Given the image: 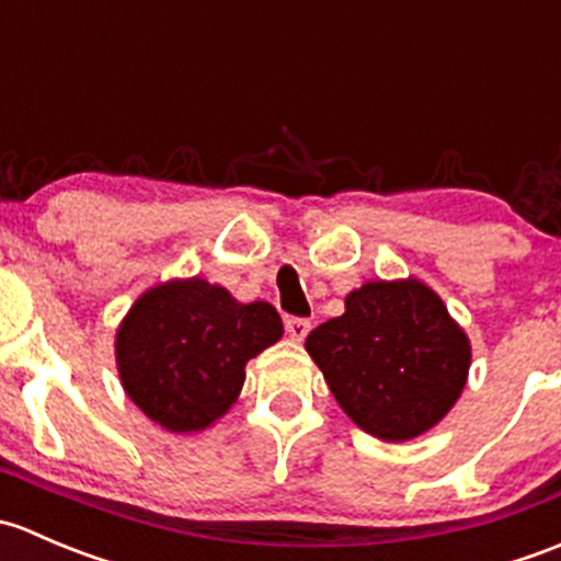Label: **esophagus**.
Listing matches in <instances>:
<instances>
[{
  "mask_svg": "<svg viewBox=\"0 0 561 561\" xmlns=\"http://www.w3.org/2000/svg\"><path fill=\"white\" fill-rule=\"evenodd\" d=\"M285 331L293 342H304V339H307V333L312 331V322L304 320V317H290V320L285 322Z\"/></svg>",
  "mask_w": 561,
  "mask_h": 561,
  "instance_id": "1",
  "label": "esophagus"
}]
</instances>
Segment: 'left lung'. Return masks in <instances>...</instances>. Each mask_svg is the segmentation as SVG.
<instances>
[{"mask_svg": "<svg viewBox=\"0 0 561 561\" xmlns=\"http://www.w3.org/2000/svg\"><path fill=\"white\" fill-rule=\"evenodd\" d=\"M307 353L350 421L386 443L437 426L467 386L472 344L426 282H366L344 314L317 325Z\"/></svg>", "mask_w": 561, "mask_h": 561, "instance_id": "obj_1", "label": "left lung"}]
</instances>
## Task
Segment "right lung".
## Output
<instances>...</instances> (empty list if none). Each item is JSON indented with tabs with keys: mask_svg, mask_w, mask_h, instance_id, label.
<instances>
[{
	"mask_svg": "<svg viewBox=\"0 0 561 561\" xmlns=\"http://www.w3.org/2000/svg\"><path fill=\"white\" fill-rule=\"evenodd\" d=\"M282 333V317L268 301L241 304L201 276L162 282L118 322V380L162 428L203 432L236 404L247 364Z\"/></svg>",
	"mask_w": 561,
	"mask_h": 561,
	"instance_id": "right-lung-1",
	"label": "right lung"
}]
</instances>
